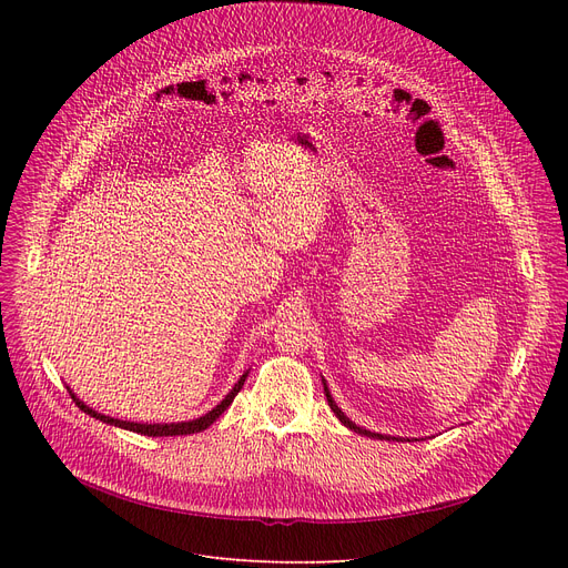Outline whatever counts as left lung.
I'll use <instances>...</instances> for the list:
<instances>
[{"label":"left lung","mask_w":568,"mask_h":568,"mask_svg":"<svg viewBox=\"0 0 568 568\" xmlns=\"http://www.w3.org/2000/svg\"><path fill=\"white\" fill-rule=\"evenodd\" d=\"M324 382V379H322ZM324 394H326V403H329V407L334 409V414L338 416V422L343 424V426H347L349 430H354V433H359V435H366V437H375V439H396L398 442V437H389V435H379V433H371V430H366V428H362V426H356V424H352L347 416H345V412L336 405V400L332 398V394H329V386H326V382H324Z\"/></svg>","instance_id":"obj_1"}]
</instances>
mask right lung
<instances>
[{
    "label": "right lung",
    "instance_id": "right-lung-1",
    "mask_svg": "<svg viewBox=\"0 0 568 568\" xmlns=\"http://www.w3.org/2000/svg\"><path fill=\"white\" fill-rule=\"evenodd\" d=\"M246 377H248V371H246L242 377H239V382L232 386V392H230L212 412H206L204 416H197V419H193V422H182V424H135V422L112 419V416H105V414H101V412H97V409H92V407H87L71 389H69V394H71V398L75 400V405H78L84 414L94 416V419H99V422H103V424H110V426H116V428H124V430H133V433H138V435H146V437H172V435H193V433H200V430L212 426V424L219 419V416L232 405L234 396H236L239 392H242V386H244Z\"/></svg>",
    "mask_w": 568,
    "mask_h": 568
}]
</instances>
